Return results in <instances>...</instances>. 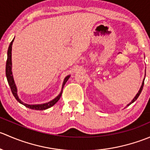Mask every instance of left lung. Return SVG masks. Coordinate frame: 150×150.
<instances>
[{
    "label": "left lung",
    "instance_id": "obj_1",
    "mask_svg": "<svg viewBox=\"0 0 150 150\" xmlns=\"http://www.w3.org/2000/svg\"><path fill=\"white\" fill-rule=\"evenodd\" d=\"M145 76H146V71H145V75H144V80H143V81H142V86H141V87H140V89H139V91H138V93H137V95H136V96H135V97H134V99H133V100H131V102H130L129 104H127V107H128V106H129L130 104H132V103H134V102H135V101L137 100V99H138V97H139V95H140L141 92H142V88H143V86H144V82Z\"/></svg>",
    "mask_w": 150,
    "mask_h": 150
}]
</instances>
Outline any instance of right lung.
Instances as JSON below:
<instances>
[{
  "label": "right lung",
  "mask_w": 150,
  "mask_h": 150,
  "mask_svg": "<svg viewBox=\"0 0 150 150\" xmlns=\"http://www.w3.org/2000/svg\"><path fill=\"white\" fill-rule=\"evenodd\" d=\"M14 38L13 39L11 42L9 47H8V52H7V61H6V78L7 81H8V85H9L11 90L12 93H13V96L15 97V99L18 101L20 104H23L24 106H25L28 108L32 109V110H46V109L50 108L51 107L54 106V104L57 103L59 100L60 97L62 96V89L64 88V86L65 85L67 81H68V79L69 78L70 75H67V76L65 77L64 80V82H63L62 84V91L60 92L59 94L57 96L56 98H54L53 100L50 101V102H47V103L44 104H25L19 98L17 94V88H16V84H15L14 80H13V75H12V62H11V51H12V44H13V42Z\"/></svg>",
  "instance_id": "right-lung-1"
}]
</instances>
